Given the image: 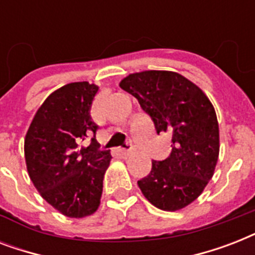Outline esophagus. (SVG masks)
I'll return each instance as SVG.
<instances>
[{"instance_id": "34e87169", "label": "esophagus", "mask_w": 255, "mask_h": 255, "mask_svg": "<svg viewBox=\"0 0 255 255\" xmlns=\"http://www.w3.org/2000/svg\"><path fill=\"white\" fill-rule=\"evenodd\" d=\"M120 155L123 157H128L129 155H132V151L131 149H120Z\"/></svg>"}]
</instances>
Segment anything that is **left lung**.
Segmentation results:
<instances>
[{
	"instance_id": "left-lung-1",
	"label": "left lung",
	"mask_w": 255,
	"mask_h": 255,
	"mask_svg": "<svg viewBox=\"0 0 255 255\" xmlns=\"http://www.w3.org/2000/svg\"><path fill=\"white\" fill-rule=\"evenodd\" d=\"M119 86L137 99L157 133L172 136L170 155L153 160L149 174L137 181L141 193L161 210L185 208L205 189L217 164L220 131L213 104L201 88L173 71L129 74Z\"/></svg>"
}]
</instances>
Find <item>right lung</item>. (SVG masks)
<instances>
[{
  "mask_svg": "<svg viewBox=\"0 0 255 255\" xmlns=\"http://www.w3.org/2000/svg\"><path fill=\"white\" fill-rule=\"evenodd\" d=\"M99 87L74 82L58 88L38 108L25 137L30 180L42 197L71 218L95 213L111 153L100 151L91 119L92 100ZM92 137L88 147L83 145Z\"/></svg>",
  "mask_w": 255,
  "mask_h": 255,
  "instance_id": "add662e5",
  "label": "right lung"
}]
</instances>
